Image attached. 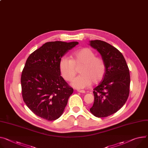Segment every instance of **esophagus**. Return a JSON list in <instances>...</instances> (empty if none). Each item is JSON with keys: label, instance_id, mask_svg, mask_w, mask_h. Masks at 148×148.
Returning a JSON list of instances; mask_svg holds the SVG:
<instances>
[{"label": "esophagus", "instance_id": "1", "mask_svg": "<svg viewBox=\"0 0 148 148\" xmlns=\"http://www.w3.org/2000/svg\"><path fill=\"white\" fill-rule=\"evenodd\" d=\"M77 91L78 92H80V93H85V90H77Z\"/></svg>", "mask_w": 148, "mask_h": 148}]
</instances>
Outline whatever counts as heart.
<instances>
[{"label": "heart", "instance_id": "1", "mask_svg": "<svg viewBox=\"0 0 148 148\" xmlns=\"http://www.w3.org/2000/svg\"><path fill=\"white\" fill-rule=\"evenodd\" d=\"M71 59L62 58L59 68L63 77L66 81H72L77 73V68L81 67L80 75L72 83L73 86L82 89L91 84H98L104 77L106 66L104 60L97 57L90 49L84 48L72 53Z\"/></svg>", "mask_w": 148, "mask_h": 148}]
</instances>
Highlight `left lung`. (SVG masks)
Returning <instances> with one entry per match:
<instances>
[{
  "label": "left lung",
  "mask_w": 148,
  "mask_h": 148,
  "mask_svg": "<svg viewBox=\"0 0 148 148\" xmlns=\"http://www.w3.org/2000/svg\"><path fill=\"white\" fill-rule=\"evenodd\" d=\"M89 42L100 53L106 66L104 78L94 89V103L90 111L97 117H106L126 103L130 91L129 69L124 56L116 47L101 40Z\"/></svg>",
  "instance_id": "obj_1"
}]
</instances>
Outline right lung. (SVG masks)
I'll return each mask as SVG.
<instances>
[{"mask_svg":"<svg viewBox=\"0 0 148 148\" xmlns=\"http://www.w3.org/2000/svg\"><path fill=\"white\" fill-rule=\"evenodd\" d=\"M78 44L47 42L28 58L21 78L22 95L27 107L37 116L53 121L62 115L73 89L60 76L59 63Z\"/></svg>","mask_w":148,"mask_h":148,"instance_id":"obj_1","label":"right lung"}]
</instances>
